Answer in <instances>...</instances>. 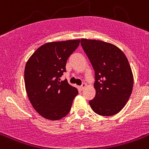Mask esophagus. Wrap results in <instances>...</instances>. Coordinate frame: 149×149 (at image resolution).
<instances>
[{
	"label": "esophagus",
	"instance_id": "obj_1",
	"mask_svg": "<svg viewBox=\"0 0 149 149\" xmlns=\"http://www.w3.org/2000/svg\"><path fill=\"white\" fill-rule=\"evenodd\" d=\"M86 84H85V83H84V84H82V85H81V86H80V89H81V90H83V89H84V88L86 87Z\"/></svg>",
	"mask_w": 149,
	"mask_h": 149
}]
</instances>
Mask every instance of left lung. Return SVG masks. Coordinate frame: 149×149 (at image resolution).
Instances as JSON below:
<instances>
[{"label": "left lung", "instance_id": "left-lung-1", "mask_svg": "<svg viewBox=\"0 0 149 149\" xmlns=\"http://www.w3.org/2000/svg\"><path fill=\"white\" fill-rule=\"evenodd\" d=\"M81 45L95 71V96L89 101L95 113L110 116L122 110L134 85V75L125 54L114 45L81 39Z\"/></svg>", "mask_w": 149, "mask_h": 149}]
</instances>
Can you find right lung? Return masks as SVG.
<instances>
[{"mask_svg":"<svg viewBox=\"0 0 149 149\" xmlns=\"http://www.w3.org/2000/svg\"><path fill=\"white\" fill-rule=\"evenodd\" d=\"M81 40L47 42L30 56L24 68V84L33 107L45 119L59 120L69 113L78 91L60 81L65 64Z\"/></svg>","mask_w":149,"mask_h":149,"instance_id":"right-lung-1","label":"right lung"}]
</instances>
